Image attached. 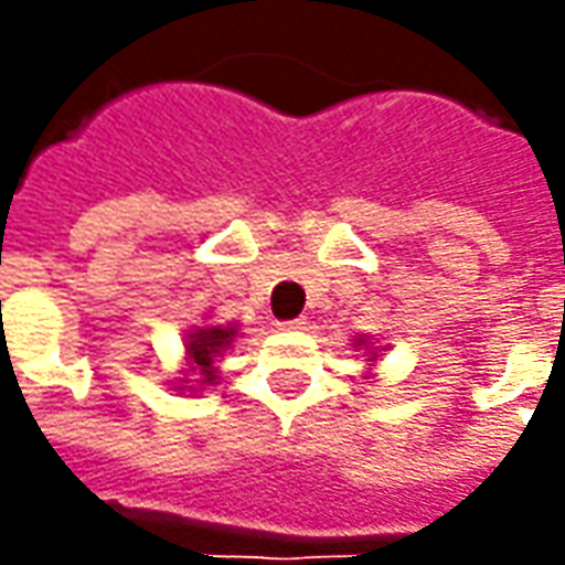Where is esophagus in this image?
Instances as JSON below:
<instances>
[{
    "label": "esophagus",
    "mask_w": 565,
    "mask_h": 565,
    "mask_svg": "<svg viewBox=\"0 0 565 565\" xmlns=\"http://www.w3.org/2000/svg\"><path fill=\"white\" fill-rule=\"evenodd\" d=\"M306 323H308L306 318H290V320H281L278 327H281V330H306Z\"/></svg>",
    "instance_id": "obj_1"
}]
</instances>
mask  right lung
I'll use <instances>...</instances> for the list:
<instances>
[{"label":"right lung","mask_w":565,"mask_h":565,"mask_svg":"<svg viewBox=\"0 0 565 565\" xmlns=\"http://www.w3.org/2000/svg\"><path fill=\"white\" fill-rule=\"evenodd\" d=\"M235 339L233 327H205L190 335L186 354L193 360V369H199V384H214L217 372H214V356Z\"/></svg>","instance_id":"add662e5"}]
</instances>
